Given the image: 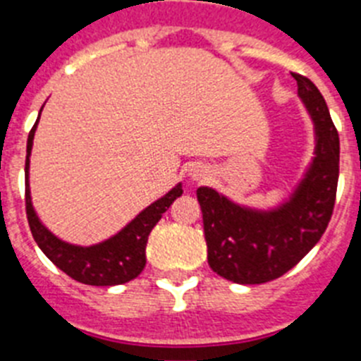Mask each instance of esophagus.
Instances as JSON below:
<instances>
[{"label":"esophagus","mask_w":361,"mask_h":361,"mask_svg":"<svg viewBox=\"0 0 361 361\" xmlns=\"http://www.w3.org/2000/svg\"><path fill=\"white\" fill-rule=\"evenodd\" d=\"M208 177H209L208 170H204L202 166H197V168L191 170V178H193V180H206Z\"/></svg>","instance_id":"obj_1"}]
</instances>
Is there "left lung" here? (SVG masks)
<instances>
[{
	"label": "left lung",
	"mask_w": 361,
	"mask_h": 361,
	"mask_svg": "<svg viewBox=\"0 0 361 361\" xmlns=\"http://www.w3.org/2000/svg\"><path fill=\"white\" fill-rule=\"evenodd\" d=\"M298 95L314 123V159L288 202L260 212L231 202L212 188H199L208 264L235 283L279 279L314 247L327 229L336 200L340 137L311 79L293 73Z\"/></svg>",
	"instance_id": "obj_1"
}]
</instances>
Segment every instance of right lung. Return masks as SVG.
I'll use <instances>...</instances> for the list:
<instances>
[{
  "label": "right lung",
  "instance_id": "1",
  "mask_svg": "<svg viewBox=\"0 0 361 361\" xmlns=\"http://www.w3.org/2000/svg\"><path fill=\"white\" fill-rule=\"evenodd\" d=\"M41 116V114H39ZM39 121V117H37ZM32 126L27 141V161H25V206L30 226L32 237L47 257L56 264L70 279L86 286H119L141 275L146 266V244L152 229L155 228L162 213L170 208L177 197L183 195V186L177 184L164 197L149 204L142 209L128 226H124L117 235L95 245H73L63 242L41 224L36 212L32 208L30 188H28V168H30V152L34 133L37 128Z\"/></svg>",
  "mask_w": 361,
  "mask_h": 361
}]
</instances>
